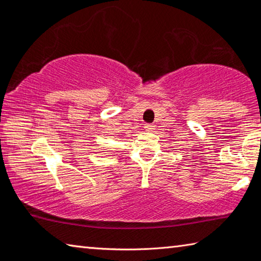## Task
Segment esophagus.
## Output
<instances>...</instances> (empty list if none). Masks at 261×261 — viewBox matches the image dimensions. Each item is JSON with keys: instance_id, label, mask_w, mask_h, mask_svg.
<instances>
[{"instance_id": "obj_1", "label": "esophagus", "mask_w": 261, "mask_h": 261, "mask_svg": "<svg viewBox=\"0 0 261 261\" xmlns=\"http://www.w3.org/2000/svg\"><path fill=\"white\" fill-rule=\"evenodd\" d=\"M144 127H145V130H146V131H153L154 127H155V126H154L153 124H149V123H146Z\"/></svg>"}]
</instances>
